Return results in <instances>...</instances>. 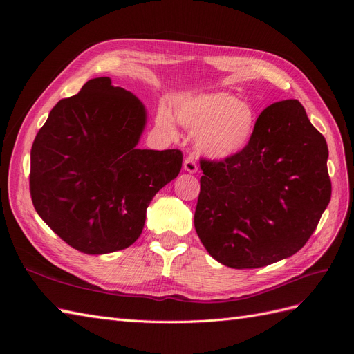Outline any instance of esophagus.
I'll return each mask as SVG.
<instances>
[{
	"mask_svg": "<svg viewBox=\"0 0 354 354\" xmlns=\"http://www.w3.org/2000/svg\"><path fill=\"white\" fill-rule=\"evenodd\" d=\"M183 169H185V171H187V173H190V174L196 173V171H198V165H196V162H195L194 156H187V158L185 159V162H183Z\"/></svg>",
	"mask_w": 354,
	"mask_h": 354,
	"instance_id": "34e87169",
	"label": "esophagus"
}]
</instances>
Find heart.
Returning <instances> with one entry per match:
<instances>
[{
    "label": "heart",
    "instance_id": "heart-1",
    "mask_svg": "<svg viewBox=\"0 0 354 354\" xmlns=\"http://www.w3.org/2000/svg\"><path fill=\"white\" fill-rule=\"evenodd\" d=\"M174 120L195 131L196 151L209 160H226L245 151L259 122L250 103L224 91L183 95L174 102L173 115L165 108L156 113V124L168 133H174Z\"/></svg>",
    "mask_w": 354,
    "mask_h": 354
}]
</instances>
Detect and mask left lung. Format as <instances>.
Returning <instances> with one entry per match:
<instances>
[{"label": "left lung", "instance_id": "left-lung-1", "mask_svg": "<svg viewBox=\"0 0 354 354\" xmlns=\"http://www.w3.org/2000/svg\"><path fill=\"white\" fill-rule=\"evenodd\" d=\"M326 160L325 137L298 100L267 106L239 155L202 160L195 229L212 259L257 269L301 250L330 199Z\"/></svg>", "mask_w": 354, "mask_h": 354}]
</instances>
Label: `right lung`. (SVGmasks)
Listing matches in <instances>:
<instances>
[{"mask_svg": "<svg viewBox=\"0 0 354 354\" xmlns=\"http://www.w3.org/2000/svg\"><path fill=\"white\" fill-rule=\"evenodd\" d=\"M147 112L109 77L85 82L51 109L30 149V198L60 239L84 254L128 248L142 234L146 209L183 162L177 149L137 145Z\"/></svg>", "mask_w": 354, "mask_h": 354, "instance_id": "right-lung-1", "label": "right lung"}]
</instances>
